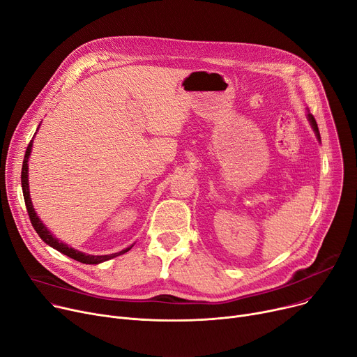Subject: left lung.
<instances>
[{
  "label": "left lung",
  "instance_id": "1",
  "mask_svg": "<svg viewBox=\"0 0 357 357\" xmlns=\"http://www.w3.org/2000/svg\"><path fill=\"white\" fill-rule=\"evenodd\" d=\"M307 118H308V121H310V123H311V127H312V130H314V132H316V135H317V138H319V141H321V138H320V132H319V127H317V122H316V119H314V116L308 112L307 114Z\"/></svg>",
  "mask_w": 357,
  "mask_h": 357
}]
</instances>
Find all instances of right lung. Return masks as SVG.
I'll return each mask as SVG.
<instances>
[{"label": "right lung", "mask_w": 357, "mask_h": 357, "mask_svg": "<svg viewBox=\"0 0 357 357\" xmlns=\"http://www.w3.org/2000/svg\"><path fill=\"white\" fill-rule=\"evenodd\" d=\"M31 145H33V139L30 141L29 146H27V151H26V155H24V161H23V169H21V187H23V195H24V202H26V207H27V212H29V216H30V222L34 227V230L37 232V235L43 239L49 246L54 248L56 250H59V252H61L63 255H68L69 258L77 261V262H82V264H91V265H96V264H100V262H105L108 259H112L118 255H122L125 252H128V250L132 248V245L127 249L121 250V252H116V254H111V255H88V254H83L80 252V250H76L70 246H68L66 243H63L61 241H59L56 236H53V234L50 232V230L43 225V222L40 220V218L37 216V213L34 212V207H33V203H31V199H30V188H29V157H30V153H31Z\"/></svg>", "instance_id": "add662e5"}]
</instances>
